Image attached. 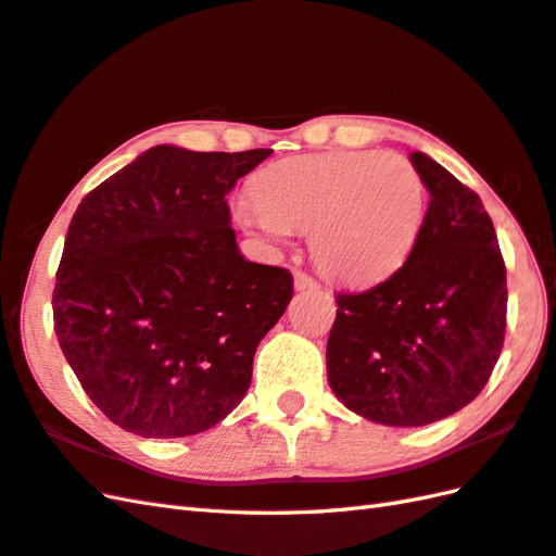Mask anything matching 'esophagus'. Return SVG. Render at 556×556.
Segmentation results:
<instances>
[{"instance_id":"obj_1","label":"esophagus","mask_w":556,"mask_h":556,"mask_svg":"<svg viewBox=\"0 0 556 556\" xmlns=\"http://www.w3.org/2000/svg\"><path fill=\"white\" fill-rule=\"evenodd\" d=\"M293 287H295V291H312V289H317V281L312 279L309 275L301 273V269H295V273H293Z\"/></svg>"}]
</instances>
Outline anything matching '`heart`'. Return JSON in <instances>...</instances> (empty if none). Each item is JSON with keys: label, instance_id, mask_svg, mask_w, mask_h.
<instances>
[{"label": "heart", "instance_id": "obj_1", "mask_svg": "<svg viewBox=\"0 0 556 556\" xmlns=\"http://www.w3.org/2000/svg\"><path fill=\"white\" fill-rule=\"evenodd\" d=\"M427 213V188L402 154L333 152L291 156L255 180L235 220L267 247H287L309 232L312 258L345 283L380 281L416 251Z\"/></svg>", "mask_w": 556, "mask_h": 556}]
</instances>
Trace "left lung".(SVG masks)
I'll use <instances>...</instances> for the list:
<instances>
[{
  "label": "left lung",
  "mask_w": 556,
  "mask_h": 556,
  "mask_svg": "<svg viewBox=\"0 0 556 556\" xmlns=\"http://www.w3.org/2000/svg\"><path fill=\"white\" fill-rule=\"evenodd\" d=\"M430 192L404 267L362 293H338L326 374L354 414L422 427L460 410L501 357L505 263L477 192L425 152H410Z\"/></svg>",
  "instance_id": "8db88e82"
}]
</instances>
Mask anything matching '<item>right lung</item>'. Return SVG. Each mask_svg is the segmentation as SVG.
I'll use <instances>...</instances> for the list:
<instances>
[{"label":"right lung","mask_w":556,"mask_h":556,"mask_svg":"<svg viewBox=\"0 0 556 556\" xmlns=\"http://www.w3.org/2000/svg\"><path fill=\"white\" fill-rule=\"evenodd\" d=\"M269 154L156 146L77 206L53 329L84 392L122 430L188 437L244 400L293 277L239 253L225 194Z\"/></svg>","instance_id":"1"}]
</instances>
